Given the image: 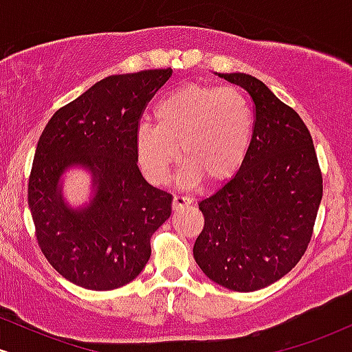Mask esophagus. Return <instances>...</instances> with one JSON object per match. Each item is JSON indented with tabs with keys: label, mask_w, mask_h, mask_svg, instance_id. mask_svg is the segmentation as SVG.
Instances as JSON below:
<instances>
[{
	"label": "esophagus",
	"mask_w": 352,
	"mask_h": 352,
	"mask_svg": "<svg viewBox=\"0 0 352 352\" xmlns=\"http://www.w3.org/2000/svg\"><path fill=\"white\" fill-rule=\"evenodd\" d=\"M190 204H192V199H190V197L175 195V197H173V201H172V208L173 210H180L184 207H188Z\"/></svg>",
	"instance_id": "34e87169"
}]
</instances>
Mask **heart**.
I'll return each instance as SVG.
<instances>
[{
  "label": "heart",
  "instance_id": "heart-1",
  "mask_svg": "<svg viewBox=\"0 0 352 352\" xmlns=\"http://www.w3.org/2000/svg\"><path fill=\"white\" fill-rule=\"evenodd\" d=\"M155 125L135 129V152L145 177L165 184L179 159L182 185L223 184L243 167L253 142L254 116L240 89L184 84L153 106Z\"/></svg>",
  "mask_w": 352,
  "mask_h": 352
}]
</instances>
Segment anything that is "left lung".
<instances>
[{
    "label": "left lung",
    "instance_id": "1",
    "mask_svg": "<svg viewBox=\"0 0 352 352\" xmlns=\"http://www.w3.org/2000/svg\"><path fill=\"white\" fill-rule=\"evenodd\" d=\"M218 78L252 98L253 142L236 175L199 204L205 225L193 258L212 281L250 293L280 280L305 254L322 175L308 127L292 107L253 76Z\"/></svg>",
    "mask_w": 352,
    "mask_h": 352
}]
</instances>
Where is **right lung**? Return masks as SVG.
Wrapping results in <instances>:
<instances>
[{
    "label": "right lung",
    "instance_id": "right-lung-1",
    "mask_svg": "<svg viewBox=\"0 0 352 352\" xmlns=\"http://www.w3.org/2000/svg\"><path fill=\"white\" fill-rule=\"evenodd\" d=\"M172 69L99 80L54 112L36 147L28 205L38 245L59 274L80 288L109 292L139 276L151 236L170 217L172 195L137 167L135 129ZM91 173L93 195L71 208L62 195L69 168Z\"/></svg>",
    "mask_w": 352,
    "mask_h": 352
}]
</instances>
